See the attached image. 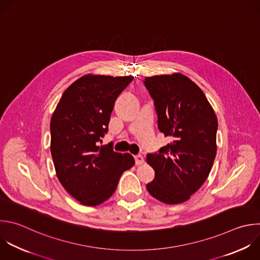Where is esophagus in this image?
<instances>
[{"label": "esophagus", "mask_w": 260, "mask_h": 260, "mask_svg": "<svg viewBox=\"0 0 260 260\" xmlns=\"http://www.w3.org/2000/svg\"><path fill=\"white\" fill-rule=\"evenodd\" d=\"M135 161L137 165H141L144 162V157L142 155H136L135 156Z\"/></svg>", "instance_id": "esophagus-1"}]
</instances>
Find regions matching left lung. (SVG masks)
Segmentation results:
<instances>
[{
  "mask_svg": "<svg viewBox=\"0 0 260 260\" xmlns=\"http://www.w3.org/2000/svg\"><path fill=\"white\" fill-rule=\"evenodd\" d=\"M158 129L171 142L147 154L154 180L148 192L166 204L187 201L209 176L216 155L217 118L204 93L180 73L145 77Z\"/></svg>",
  "mask_w": 260,
  "mask_h": 260,
  "instance_id": "8db88e82",
  "label": "left lung"
}]
</instances>
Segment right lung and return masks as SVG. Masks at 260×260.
Here are the masks:
<instances>
[{
  "label": "right lung",
  "mask_w": 260,
  "mask_h": 260,
  "mask_svg": "<svg viewBox=\"0 0 260 260\" xmlns=\"http://www.w3.org/2000/svg\"><path fill=\"white\" fill-rule=\"evenodd\" d=\"M134 76L88 74L63 93L51 118V154L64 189L86 206L109 199L134 157L111 144L99 146L108 132L114 103Z\"/></svg>",
  "instance_id": "1"
}]
</instances>
